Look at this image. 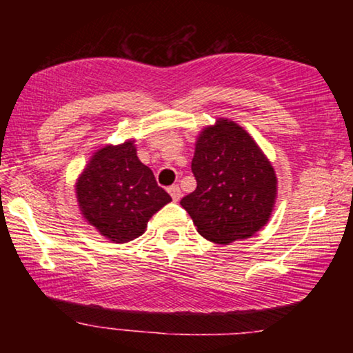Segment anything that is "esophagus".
<instances>
[{"instance_id": "obj_1", "label": "esophagus", "mask_w": 353, "mask_h": 353, "mask_svg": "<svg viewBox=\"0 0 353 353\" xmlns=\"http://www.w3.org/2000/svg\"><path fill=\"white\" fill-rule=\"evenodd\" d=\"M168 194L172 196V199L175 201V202H178L181 199V190H180V186H170L168 188Z\"/></svg>"}]
</instances>
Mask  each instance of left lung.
<instances>
[{"label":"left lung","instance_id":"obj_1","mask_svg":"<svg viewBox=\"0 0 353 353\" xmlns=\"http://www.w3.org/2000/svg\"><path fill=\"white\" fill-rule=\"evenodd\" d=\"M197 188L181 199L197 233L216 244L248 239L268 223L278 178L255 139L233 120L216 119L196 138Z\"/></svg>","mask_w":353,"mask_h":353}]
</instances>
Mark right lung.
<instances>
[{"instance_id":"add662e5","label":"right lung","mask_w":353,"mask_h":353,"mask_svg":"<svg viewBox=\"0 0 353 353\" xmlns=\"http://www.w3.org/2000/svg\"><path fill=\"white\" fill-rule=\"evenodd\" d=\"M80 214L110 243L137 239L172 197L137 156L134 139L96 149L75 181Z\"/></svg>"}]
</instances>
